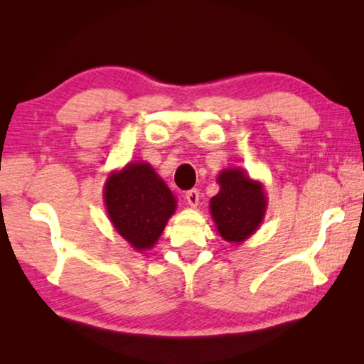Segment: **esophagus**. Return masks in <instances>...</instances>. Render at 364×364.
<instances>
[{
  "label": "esophagus",
  "mask_w": 364,
  "mask_h": 364,
  "mask_svg": "<svg viewBox=\"0 0 364 364\" xmlns=\"http://www.w3.org/2000/svg\"><path fill=\"white\" fill-rule=\"evenodd\" d=\"M199 199H200V196H199V191H197V189H189L186 193V200H188V204L191 207L199 205Z\"/></svg>",
  "instance_id": "1"
}]
</instances>
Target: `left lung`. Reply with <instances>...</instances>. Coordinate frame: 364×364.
Returning a JSON list of instances; mask_svg holds the SVG:
<instances>
[{
	"instance_id": "8db88e82",
	"label": "left lung",
	"mask_w": 364,
	"mask_h": 364,
	"mask_svg": "<svg viewBox=\"0 0 364 364\" xmlns=\"http://www.w3.org/2000/svg\"><path fill=\"white\" fill-rule=\"evenodd\" d=\"M220 191L210 199V212L220 236L242 242L260 226L267 210L263 184L241 168H226L218 176Z\"/></svg>"
}]
</instances>
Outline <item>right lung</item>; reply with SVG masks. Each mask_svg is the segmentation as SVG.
Returning a JSON list of instances; mask_svg holds the SVG:
<instances>
[{
    "mask_svg": "<svg viewBox=\"0 0 364 364\" xmlns=\"http://www.w3.org/2000/svg\"><path fill=\"white\" fill-rule=\"evenodd\" d=\"M104 202L117 232L138 252L159 241L176 199L149 164L132 162L110 173Z\"/></svg>",
    "mask_w": 364,
    "mask_h": 364,
    "instance_id": "1",
    "label": "right lung"
}]
</instances>
